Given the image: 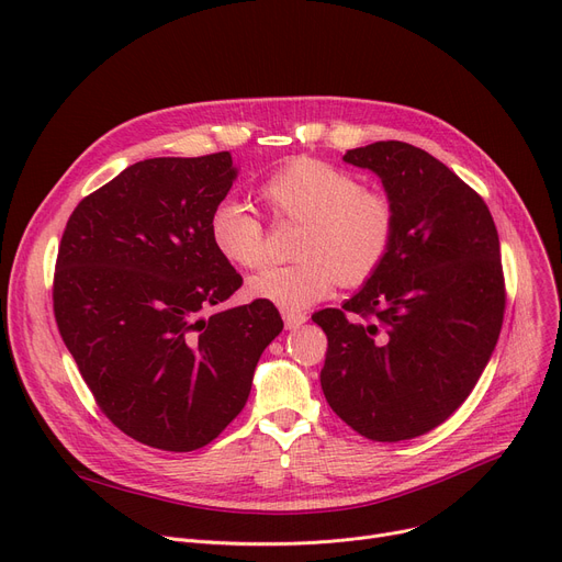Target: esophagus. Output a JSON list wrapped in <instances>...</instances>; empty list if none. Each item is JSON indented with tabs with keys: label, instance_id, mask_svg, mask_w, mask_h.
<instances>
[{
	"label": "esophagus",
	"instance_id": "34e87169",
	"mask_svg": "<svg viewBox=\"0 0 562 562\" xmlns=\"http://www.w3.org/2000/svg\"><path fill=\"white\" fill-rule=\"evenodd\" d=\"M282 318H284L286 330H296L307 321V314H303V312H282Z\"/></svg>",
	"mask_w": 562,
	"mask_h": 562
}]
</instances>
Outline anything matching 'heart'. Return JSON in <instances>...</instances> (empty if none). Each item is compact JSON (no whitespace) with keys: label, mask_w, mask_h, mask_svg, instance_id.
<instances>
[{"label":"heart","mask_w":562,"mask_h":562,"mask_svg":"<svg viewBox=\"0 0 562 562\" xmlns=\"http://www.w3.org/2000/svg\"><path fill=\"white\" fill-rule=\"evenodd\" d=\"M261 200L291 223H303L296 263L273 266L248 284L255 299L284 312L328 299L337 282L358 286L385 263L396 239V204L382 189L362 187L352 172L301 157L273 170L259 187ZM216 252L239 269H259L266 232L239 200H221L210 214Z\"/></svg>","instance_id":"heart-1"}]
</instances>
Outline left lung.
<instances>
[{
	"instance_id": "left-lung-1",
	"label": "left lung",
	"mask_w": 562,
	"mask_h": 562,
	"mask_svg": "<svg viewBox=\"0 0 562 562\" xmlns=\"http://www.w3.org/2000/svg\"><path fill=\"white\" fill-rule=\"evenodd\" d=\"M396 204L385 263L341 310L312 316L328 337L321 390L373 441L419 437L476 387L506 310L501 246L483 198L422 147L378 140L344 155Z\"/></svg>"
}]
</instances>
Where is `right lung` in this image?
Instances as JSON below:
<instances>
[{
    "mask_svg": "<svg viewBox=\"0 0 562 562\" xmlns=\"http://www.w3.org/2000/svg\"><path fill=\"white\" fill-rule=\"evenodd\" d=\"M229 153L145 159L86 195L64 229L54 316L100 409L132 439L195 451L244 409L273 303L202 312L244 284L210 239Z\"/></svg>",
    "mask_w": 562,
    "mask_h": 562,
    "instance_id": "obj_1",
    "label": "right lung"
}]
</instances>
